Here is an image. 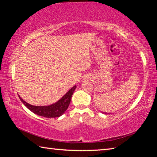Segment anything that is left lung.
I'll use <instances>...</instances> for the list:
<instances>
[{
  "instance_id": "8db88e82",
  "label": "left lung",
  "mask_w": 157,
  "mask_h": 157,
  "mask_svg": "<svg viewBox=\"0 0 157 157\" xmlns=\"http://www.w3.org/2000/svg\"><path fill=\"white\" fill-rule=\"evenodd\" d=\"M105 114H110V113H106V112H103Z\"/></svg>"
}]
</instances>
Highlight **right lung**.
<instances>
[{
  "mask_svg": "<svg viewBox=\"0 0 157 157\" xmlns=\"http://www.w3.org/2000/svg\"><path fill=\"white\" fill-rule=\"evenodd\" d=\"M76 89V86H74L61 99L49 106H33L25 102L19 95L20 100L29 110L36 113V115L44 116L45 118H57L62 115L67 109L69 104L71 102V97L73 94V92Z\"/></svg>",
  "mask_w": 157,
  "mask_h": 157,
  "instance_id": "add662e5",
  "label": "right lung"
}]
</instances>
